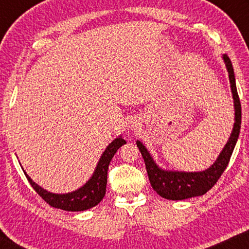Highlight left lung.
Wrapping results in <instances>:
<instances>
[{"instance_id":"1","label":"left lung","mask_w":249,"mask_h":249,"mask_svg":"<svg viewBox=\"0 0 249 249\" xmlns=\"http://www.w3.org/2000/svg\"><path fill=\"white\" fill-rule=\"evenodd\" d=\"M223 60L226 62L228 72H229L231 90H232L234 101V111H236L234 112L236 122H234L232 134H231L229 141L224 146L215 163L211 168L202 172L164 171L155 164L145 146L141 142H137V147L142 153V159H144L146 171H147L149 182H151L153 189L160 196L164 197L166 199L181 200L206 194L222 176L224 170L227 169L228 163L230 161L231 155H232L233 148L236 146L240 132L241 104L239 96H238L232 63H231L227 54L223 55Z\"/></svg>"}]
</instances>
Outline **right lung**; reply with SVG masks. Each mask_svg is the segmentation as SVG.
Returning a JSON list of instances; mask_svg holds the SVG:
<instances>
[{"label": "right lung", "instance_id": "right-lung-1", "mask_svg": "<svg viewBox=\"0 0 249 249\" xmlns=\"http://www.w3.org/2000/svg\"><path fill=\"white\" fill-rule=\"evenodd\" d=\"M125 144L124 139L119 137L114 139L100 159L97 168L95 170L94 175L80 189L76 190V192L69 193V194H52L46 192L42 187H39L37 183L33 181L32 179L27 176L25 172L26 178L35 192L45 200V202L55 209H61L64 211H85L90 209L97 205L98 203L103 199L107 192V169L108 164H110L112 158H113L115 153L122 145Z\"/></svg>", "mask_w": 249, "mask_h": 249}]
</instances>
